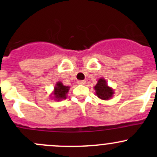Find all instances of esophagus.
Listing matches in <instances>:
<instances>
[{"label": "esophagus", "instance_id": "esophagus-1", "mask_svg": "<svg viewBox=\"0 0 157 157\" xmlns=\"http://www.w3.org/2000/svg\"><path fill=\"white\" fill-rule=\"evenodd\" d=\"M77 83L80 85H85L86 84V81H85V80H78V81H77Z\"/></svg>", "mask_w": 157, "mask_h": 157}]
</instances>
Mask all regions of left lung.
Instances as JSON below:
<instances>
[{
    "label": "left lung",
    "mask_w": 157,
    "mask_h": 157,
    "mask_svg": "<svg viewBox=\"0 0 157 157\" xmlns=\"http://www.w3.org/2000/svg\"><path fill=\"white\" fill-rule=\"evenodd\" d=\"M96 90V95L101 99L108 100L113 96L114 90L107 85L106 80L104 78H100L98 80V83L94 86Z\"/></svg>",
    "instance_id": "1"
}]
</instances>
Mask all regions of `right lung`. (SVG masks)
<instances>
[{
  "label": "right lung",
  "mask_w": 157,
  "mask_h": 157,
  "mask_svg": "<svg viewBox=\"0 0 157 157\" xmlns=\"http://www.w3.org/2000/svg\"><path fill=\"white\" fill-rule=\"evenodd\" d=\"M70 87L64 86L61 82H58L54 88V96L55 100L59 101L61 99H65L67 98V93H68Z\"/></svg>",
  "instance_id": "obj_1"
}]
</instances>
